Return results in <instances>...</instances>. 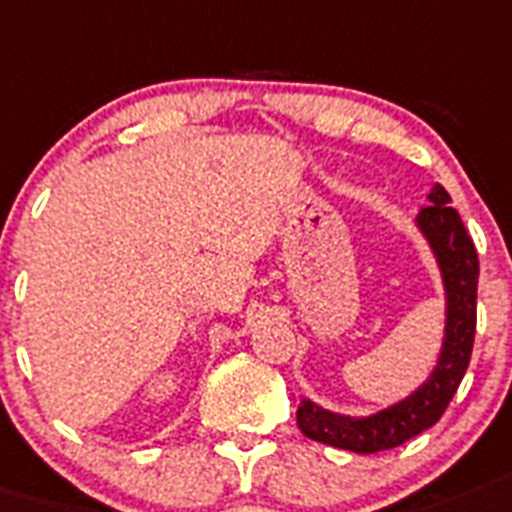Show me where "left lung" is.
<instances>
[{
	"label": "left lung",
	"mask_w": 512,
	"mask_h": 512,
	"mask_svg": "<svg viewBox=\"0 0 512 512\" xmlns=\"http://www.w3.org/2000/svg\"><path fill=\"white\" fill-rule=\"evenodd\" d=\"M429 200L432 205L419 213L416 223L435 249L442 278H445V291H448V325H445L440 362L432 377L406 401L395 403L367 419L336 416L315 403L302 401L296 411V424L309 440L354 450V453H380V450L398 448L440 422L448 403L453 401L455 390L471 362V349H474L479 257L458 210L450 208L453 200L445 187L435 184V190L429 192Z\"/></svg>",
	"instance_id": "8db88e82"
}]
</instances>
